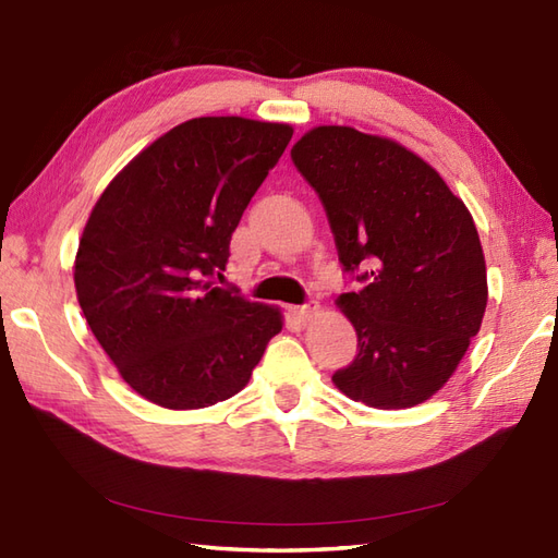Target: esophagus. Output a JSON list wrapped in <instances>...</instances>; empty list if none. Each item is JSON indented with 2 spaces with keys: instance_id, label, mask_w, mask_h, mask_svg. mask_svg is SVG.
<instances>
[{
  "instance_id": "obj_1",
  "label": "esophagus",
  "mask_w": 558,
  "mask_h": 558,
  "mask_svg": "<svg viewBox=\"0 0 558 558\" xmlns=\"http://www.w3.org/2000/svg\"><path fill=\"white\" fill-rule=\"evenodd\" d=\"M291 313H293L295 319L311 322L319 313V305L317 303H305V305H299V307H291Z\"/></svg>"
}]
</instances>
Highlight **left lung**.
Returning <instances> with one entry per match:
<instances>
[{
    "mask_svg": "<svg viewBox=\"0 0 558 558\" xmlns=\"http://www.w3.org/2000/svg\"><path fill=\"white\" fill-rule=\"evenodd\" d=\"M291 159L327 209L343 267H367L339 311L357 333L341 393L379 411L432 399L482 327L487 267L475 221L423 157L384 135L315 126Z\"/></svg>",
    "mask_w": 558,
    "mask_h": 558,
    "instance_id": "1",
    "label": "left lung"
}]
</instances>
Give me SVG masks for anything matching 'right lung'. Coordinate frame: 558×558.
Wrapping results in <instances>:
<instances>
[{"label":"right lung","mask_w":558,"mask_h":558,"mask_svg":"<svg viewBox=\"0 0 558 558\" xmlns=\"http://www.w3.org/2000/svg\"><path fill=\"white\" fill-rule=\"evenodd\" d=\"M293 126L245 117L183 121L135 155L85 221L73 283L121 379L155 405L231 399L283 327L277 305L215 287L231 233Z\"/></svg>","instance_id":"add662e5"}]
</instances>
